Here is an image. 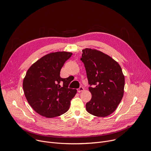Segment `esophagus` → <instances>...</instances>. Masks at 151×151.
Returning a JSON list of instances; mask_svg holds the SVG:
<instances>
[{"mask_svg": "<svg viewBox=\"0 0 151 151\" xmlns=\"http://www.w3.org/2000/svg\"><path fill=\"white\" fill-rule=\"evenodd\" d=\"M84 90V87H80L77 90V91H78V93H81V92H82V91H83Z\"/></svg>", "mask_w": 151, "mask_h": 151, "instance_id": "esophagus-1", "label": "esophagus"}]
</instances>
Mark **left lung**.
I'll return each mask as SVG.
<instances>
[{
    "instance_id": "left-lung-1",
    "label": "left lung",
    "mask_w": 151,
    "mask_h": 151,
    "mask_svg": "<svg viewBox=\"0 0 151 151\" xmlns=\"http://www.w3.org/2000/svg\"><path fill=\"white\" fill-rule=\"evenodd\" d=\"M81 60L84 64L91 94L86 110L97 117H106L117 108L124 93L125 76L119 63L102 52L90 48L83 50Z\"/></svg>"
}]
</instances>
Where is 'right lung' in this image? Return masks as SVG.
<instances>
[{"label": "right lung", "instance_id": "right-lung-1", "mask_svg": "<svg viewBox=\"0 0 151 151\" xmlns=\"http://www.w3.org/2000/svg\"><path fill=\"white\" fill-rule=\"evenodd\" d=\"M72 53H48L34 63L27 71L23 88L27 101L34 110L47 118L61 116L70 108L76 89L68 88L70 81L60 77V71ZM63 83L61 87L60 84Z\"/></svg>", "mask_w": 151, "mask_h": 151}]
</instances>
